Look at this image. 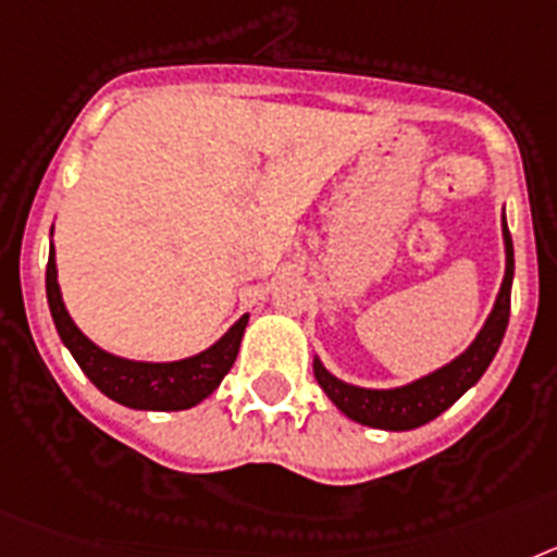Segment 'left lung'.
Returning <instances> with one entry per match:
<instances>
[{"label": "left lung", "instance_id": "obj_1", "mask_svg": "<svg viewBox=\"0 0 557 557\" xmlns=\"http://www.w3.org/2000/svg\"><path fill=\"white\" fill-rule=\"evenodd\" d=\"M502 235H505V280H502L499 297L493 302V311L476 338L466 352L448 361L446 367L429 372L423 379L412 381L395 389H367V386H352L338 381L336 375L322 367V361L313 359V375L319 386L325 389L327 398L336 404V409L347 414L356 423L372 425V429H386V432H409L418 425L429 423L437 414H443L451 404H457L462 395L482 379V372L493 361L499 350L502 338L510 319V285H512V240L507 221L502 215Z\"/></svg>", "mask_w": 557, "mask_h": 557}]
</instances>
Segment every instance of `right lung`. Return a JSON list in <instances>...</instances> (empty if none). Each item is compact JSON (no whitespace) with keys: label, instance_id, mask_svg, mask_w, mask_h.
<instances>
[{"label":"right lung","instance_id":"1","mask_svg":"<svg viewBox=\"0 0 557 557\" xmlns=\"http://www.w3.org/2000/svg\"><path fill=\"white\" fill-rule=\"evenodd\" d=\"M47 302H50L52 322L72 359L81 364L86 379L98 386L106 398L117 400L128 409H151V412H178L201 404L212 389L224 381L238 359L240 338H244L249 313L235 322L224 336L205 352L190 356L182 361H132L111 356L100 350L95 342L81 333V327L72 322L66 311L61 288H58L55 251L50 246V260H47Z\"/></svg>","mask_w":557,"mask_h":557}]
</instances>
